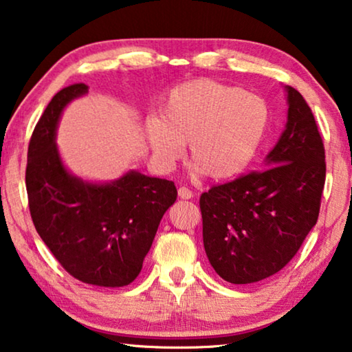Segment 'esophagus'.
<instances>
[{"mask_svg":"<svg viewBox=\"0 0 352 352\" xmlns=\"http://www.w3.org/2000/svg\"><path fill=\"white\" fill-rule=\"evenodd\" d=\"M178 197L180 199H191L192 197V191H189V189L186 186H182L180 189H178Z\"/></svg>","mask_w":352,"mask_h":352,"instance_id":"esophagus-1","label":"esophagus"}]
</instances>
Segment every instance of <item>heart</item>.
<instances>
[{"label":"heart","mask_w":352,"mask_h":352,"mask_svg":"<svg viewBox=\"0 0 352 352\" xmlns=\"http://www.w3.org/2000/svg\"><path fill=\"white\" fill-rule=\"evenodd\" d=\"M270 109L263 98L210 78L182 82L166 94L160 117L144 133L156 164L170 169L188 144L199 172L227 180L246 170L263 142Z\"/></svg>","instance_id":"heart-1"}]
</instances>
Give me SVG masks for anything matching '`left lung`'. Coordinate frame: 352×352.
Here are the masks:
<instances>
[{
    "instance_id": "left-lung-1",
    "label": "left lung",
    "mask_w": 352,
    "mask_h": 352,
    "mask_svg": "<svg viewBox=\"0 0 352 352\" xmlns=\"http://www.w3.org/2000/svg\"><path fill=\"white\" fill-rule=\"evenodd\" d=\"M285 130L263 170L200 196L204 248L224 280L254 283L293 258L320 214L326 180L324 146L304 97L285 86Z\"/></svg>"
}]
</instances>
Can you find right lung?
I'll return each instance as SVG.
<instances>
[{"label":"right lung","mask_w":352,"mask_h":352,"mask_svg":"<svg viewBox=\"0 0 352 352\" xmlns=\"http://www.w3.org/2000/svg\"><path fill=\"white\" fill-rule=\"evenodd\" d=\"M86 94L82 82L64 87L38 119L28 147V202L37 233L70 276L89 285L125 287L141 272L177 188L138 170L94 183L67 169L56 131L65 106Z\"/></svg>","instance_id":"obj_1"}]
</instances>
